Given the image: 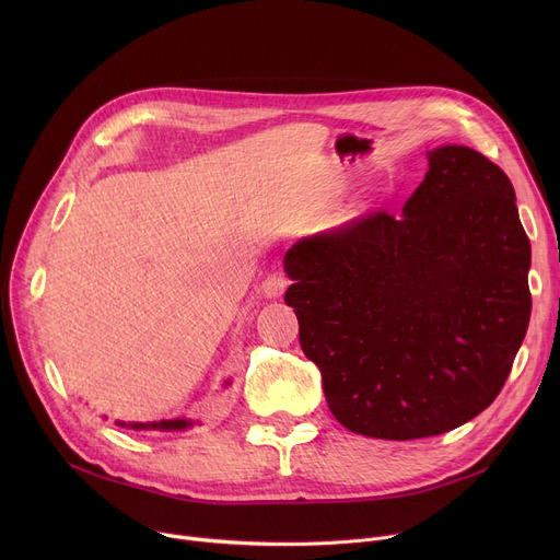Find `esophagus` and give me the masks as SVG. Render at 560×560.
Returning a JSON list of instances; mask_svg holds the SVG:
<instances>
[{"mask_svg":"<svg viewBox=\"0 0 560 560\" xmlns=\"http://www.w3.org/2000/svg\"><path fill=\"white\" fill-rule=\"evenodd\" d=\"M288 288V279L283 272H272L265 277V281L260 283V295L268 300H277L283 295V290Z\"/></svg>","mask_w":560,"mask_h":560,"instance_id":"1","label":"esophagus"}]
</instances>
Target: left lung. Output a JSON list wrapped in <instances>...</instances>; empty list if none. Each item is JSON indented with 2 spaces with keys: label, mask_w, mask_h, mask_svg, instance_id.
<instances>
[{
  "label": "left lung",
  "mask_w": 560,
  "mask_h": 560,
  "mask_svg": "<svg viewBox=\"0 0 560 560\" xmlns=\"http://www.w3.org/2000/svg\"><path fill=\"white\" fill-rule=\"evenodd\" d=\"M283 262L300 345L345 429L447 433L504 388L532 317V245L511 179L483 154L438 147L401 215L308 235Z\"/></svg>",
  "instance_id": "8db88e82"
}]
</instances>
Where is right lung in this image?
<instances>
[{"instance_id": "1", "label": "right lung", "mask_w": 560, "mask_h": 560, "mask_svg": "<svg viewBox=\"0 0 560 560\" xmlns=\"http://www.w3.org/2000/svg\"><path fill=\"white\" fill-rule=\"evenodd\" d=\"M120 427H131V429H161V431H182L188 429L192 422L190 420H161V422H133V424H125V422H117Z\"/></svg>"}]
</instances>
